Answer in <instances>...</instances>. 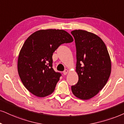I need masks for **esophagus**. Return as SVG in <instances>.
I'll return each instance as SVG.
<instances>
[{"label": "esophagus", "instance_id": "1", "mask_svg": "<svg viewBox=\"0 0 124 124\" xmlns=\"http://www.w3.org/2000/svg\"><path fill=\"white\" fill-rule=\"evenodd\" d=\"M68 72H69V70H67V69H66V70H65V71H63V75H66L67 73H68Z\"/></svg>", "mask_w": 124, "mask_h": 124}]
</instances>
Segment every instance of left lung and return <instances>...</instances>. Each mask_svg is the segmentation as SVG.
Masks as SVG:
<instances>
[{
    "mask_svg": "<svg viewBox=\"0 0 124 124\" xmlns=\"http://www.w3.org/2000/svg\"><path fill=\"white\" fill-rule=\"evenodd\" d=\"M77 50L76 71L78 81L71 86L76 97L89 100L99 93L107 83L111 73V60L105 44L92 32L82 30L71 32Z\"/></svg>",
    "mask_w": 124,
    "mask_h": 124,
    "instance_id": "left-lung-1",
    "label": "left lung"
}]
</instances>
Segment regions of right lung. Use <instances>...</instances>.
I'll use <instances>...</instances> for the list:
<instances>
[{"mask_svg": "<svg viewBox=\"0 0 124 124\" xmlns=\"http://www.w3.org/2000/svg\"><path fill=\"white\" fill-rule=\"evenodd\" d=\"M73 41L63 30H40L28 37L19 54L18 71L30 93L38 97L53 93L61 76L52 67L53 53L62 44Z\"/></svg>", "mask_w": 124, "mask_h": 124, "instance_id": "add662e5", "label": "right lung"}]
</instances>
